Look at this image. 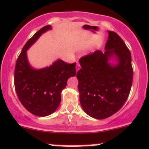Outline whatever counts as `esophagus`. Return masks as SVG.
<instances>
[{
  "label": "esophagus",
  "instance_id": "34e87169",
  "mask_svg": "<svg viewBox=\"0 0 149 149\" xmlns=\"http://www.w3.org/2000/svg\"><path fill=\"white\" fill-rule=\"evenodd\" d=\"M79 69H80V65L79 64V63H77V65H76V71L77 72Z\"/></svg>",
  "mask_w": 149,
  "mask_h": 149
}]
</instances>
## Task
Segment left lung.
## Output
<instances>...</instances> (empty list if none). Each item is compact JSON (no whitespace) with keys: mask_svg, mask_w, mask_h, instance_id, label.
<instances>
[{"mask_svg":"<svg viewBox=\"0 0 149 149\" xmlns=\"http://www.w3.org/2000/svg\"><path fill=\"white\" fill-rule=\"evenodd\" d=\"M105 52H95L80 58L77 73L79 101L86 114L105 119L117 113L127 99L133 79L132 57L123 40L108 31ZM113 56L117 64L109 61Z\"/></svg>","mask_w":149,"mask_h":149,"instance_id":"8db88e82","label":"left lung"}]
</instances>
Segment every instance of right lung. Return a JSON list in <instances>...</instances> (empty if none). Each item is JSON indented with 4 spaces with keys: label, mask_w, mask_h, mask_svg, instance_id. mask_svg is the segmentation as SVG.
I'll return each mask as SVG.
<instances>
[{
    "label": "right lung",
    "mask_w": 149,
    "mask_h": 149,
    "mask_svg": "<svg viewBox=\"0 0 149 149\" xmlns=\"http://www.w3.org/2000/svg\"><path fill=\"white\" fill-rule=\"evenodd\" d=\"M51 29V25L43 26L28 40L15 68V88L19 101L28 111L39 117L48 116L56 111L68 79L76 74V63L68 64L60 59L43 69H34L29 65L26 51Z\"/></svg>",
    "instance_id": "1"
}]
</instances>
